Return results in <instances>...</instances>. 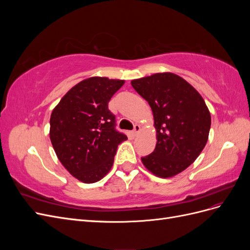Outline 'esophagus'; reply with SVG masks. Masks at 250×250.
I'll use <instances>...</instances> for the list:
<instances>
[{
  "label": "esophagus",
  "mask_w": 250,
  "mask_h": 250,
  "mask_svg": "<svg viewBox=\"0 0 250 250\" xmlns=\"http://www.w3.org/2000/svg\"><path fill=\"white\" fill-rule=\"evenodd\" d=\"M140 131H141V126L139 124H135L133 130H132V134L133 135H138Z\"/></svg>",
  "instance_id": "obj_1"
}]
</instances>
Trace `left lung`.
Here are the masks:
<instances>
[{
	"label": "left lung",
	"instance_id": "1",
	"mask_svg": "<svg viewBox=\"0 0 250 250\" xmlns=\"http://www.w3.org/2000/svg\"><path fill=\"white\" fill-rule=\"evenodd\" d=\"M152 109L154 151L142 157L155 176L170 178L193 164L208 140L210 113L201 95L178 75L164 72L131 80Z\"/></svg>",
	"mask_w": 250,
	"mask_h": 250
}]
</instances>
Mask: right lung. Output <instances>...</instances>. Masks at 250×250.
<instances>
[{
  "instance_id": "obj_1",
  "label": "right lung",
  "mask_w": 250,
  "mask_h": 250,
  "mask_svg": "<svg viewBox=\"0 0 250 250\" xmlns=\"http://www.w3.org/2000/svg\"><path fill=\"white\" fill-rule=\"evenodd\" d=\"M125 80L89 77L77 83L52 110L50 140L59 162L84 184L110 171L118 146L127 140L115 129L108 102Z\"/></svg>"
}]
</instances>
